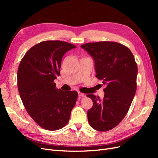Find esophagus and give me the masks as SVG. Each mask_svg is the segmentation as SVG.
I'll use <instances>...</instances> for the list:
<instances>
[{
    "label": "esophagus",
    "mask_w": 158,
    "mask_h": 158,
    "mask_svg": "<svg viewBox=\"0 0 158 158\" xmlns=\"http://www.w3.org/2000/svg\"><path fill=\"white\" fill-rule=\"evenodd\" d=\"M78 96L80 97V98H84V97H85V94H83V93H82V92H78Z\"/></svg>",
    "instance_id": "34e87169"
}]
</instances>
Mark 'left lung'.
<instances>
[{
    "label": "left lung",
    "instance_id": "obj_1",
    "mask_svg": "<svg viewBox=\"0 0 158 158\" xmlns=\"http://www.w3.org/2000/svg\"><path fill=\"white\" fill-rule=\"evenodd\" d=\"M95 60L98 79L106 84L103 99L94 94L88 111L89 125L98 131L114 128L125 118L136 91L137 64L131 50L117 42L99 41L81 45Z\"/></svg>",
    "mask_w": 158,
    "mask_h": 158
}]
</instances>
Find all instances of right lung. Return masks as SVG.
Segmentation results:
<instances>
[{
    "mask_svg": "<svg viewBox=\"0 0 158 158\" xmlns=\"http://www.w3.org/2000/svg\"><path fill=\"white\" fill-rule=\"evenodd\" d=\"M76 46L62 41H45L28 50L18 70V88L27 113L45 130L57 131L69 121L78 98L76 91L57 89L65 52Z\"/></svg>",
    "mask_w": 158,
    "mask_h": 158,
    "instance_id": "obj_1",
    "label": "right lung"
}]
</instances>
